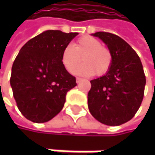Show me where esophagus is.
Segmentation results:
<instances>
[{
	"label": "esophagus",
	"instance_id": "obj_1",
	"mask_svg": "<svg viewBox=\"0 0 155 155\" xmlns=\"http://www.w3.org/2000/svg\"><path fill=\"white\" fill-rule=\"evenodd\" d=\"M81 81H82V79H81V78H79V77L76 78V82H77V83H80Z\"/></svg>",
	"mask_w": 155,
	"mask_h": 155
}]
</instances>
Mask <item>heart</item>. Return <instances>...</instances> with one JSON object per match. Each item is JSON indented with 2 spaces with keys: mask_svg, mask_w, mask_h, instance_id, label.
Returning <instances> with one entry per match:
<instances>
[{
  "mask_svg": "<svg viewBox=\"0 0 155 155\" xmlns=\"http://www.w3.org/2000/svg\"><path fill=\"white\" fill-rule=\"evenodd\" d=\"M81 59L84 63L74 71V74L81 76H91L94 74L97 76L104 75L112 64L109 49L103 47L101 40L90 36L80 38L74 46H66L61 54L62 64L68 73L74 72Z\"/></svg>",
  "mask_w": 155,
  "mask_h": 155,
  "instance_id": "heart-1",
  "label": "heart"
}]
</instances>
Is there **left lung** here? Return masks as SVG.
I'll return each instance as SVG.
<instances>
[{
    "label": "left lung",
    "instance_id": "obj_1",
    "mask_svg": "<svg viewBox=\"0 0 155 155\" xmlns=\"http://www.w3.org/2000/svg\"><path fill=\"white\" fill-rule=\"evenodd\" d=\"M112 54L108 73L91 80L88 93L91 114L102 124L119 126L134 117L142 103L145 75L139 56L124 39L108 32H96Z\"/></svg>",
    "mask_w": 155,
    "mask_h": 155
}]
</instances>
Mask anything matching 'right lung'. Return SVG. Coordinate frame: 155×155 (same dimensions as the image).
<instances>
[{
  "mask_svg": "<svg viewBox=\"0 0 155 155\" xmlns=\"http://www.w3.org/2000/svg\"><path fill=\"white\" fill-rule=\"evenodd\" d=\"M78 33L47 30L28 40L12 68L11 86L18 108L28 120L44 123L64 107L76 79L64 67L61 54Z\"/></svg>",
  "mask_w": 155,
  "mask_h": 155,
  "instance_id": "right-lung-1",
  "label": "right lung"
}]
</instances>
